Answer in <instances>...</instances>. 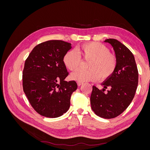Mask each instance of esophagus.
<instances>
[{
    "label": "esophagus",
    "instance_id": "obj_1",
    "mask_svg": "<svg viewBox=\"0 0 150 150\" xmlns=\"http://www.w3.org/2000/svg\"><path fill=\"white\" fill-rule=\"evenodd\" d=\"M77 84H78V86H81L83 84V83H81V82H77Z\"/></svg>",
    "mask_w": 150,
    "mask_h": 150
}]
</instances>
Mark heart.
Here are the masks:
<instances>
[{
  "label": "heart",
  "mask_w": 150,
  "mask_h": 150,
  "mask_svg": "<svg viewBox=\"0 0 150 150\" xmlns=\"http://www.w3.org/2000/svg\"><path fill=\"white\" fill-rule=\"evenodd\" d=\"M77 51L71 50L63 57V62L68 69L74 71L81 66V59L91 60L88 65L89 70H78L71 74V78L78 82L105 80L112 75L117 66V58L110 49L101 43L83 44L77 48ZM80 55H79V54Z\"/></svg>",
  "instance_id": "heart-1"
}]
</instances>
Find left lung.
<instances>
[{"instance_id": "obj_1", "label": "left lung", "mask_w": 150, "mask_h": 150, "mask_svg": "<svg viewBox=\"0 0 150 150\" xmlns=\"http://www.w3.org/2000/svg\"><path fill=\"white\" fill-rule=\"evenodd\" d=\"M104 42L113 47L117 66L102 83V89L93 86L90 102L95 114L111 119L121 114L132 101L138 86V71L133 53L124 44L115 39H108ZM107 88L109 90L104 92Z\"/></svg>"}]
</instances>
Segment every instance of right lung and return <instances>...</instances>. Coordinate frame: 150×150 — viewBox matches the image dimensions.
Returning a JSON list of instances; mask_svg holds the SVG:
<instances>
[{
	"label": "right lung",
	"instance_id": "1",
	"mask_svg": "<svg viewBox=\"0 0 150 150\" xmlns=\"http://www.w3.org/2000/svg\"><path fill=\"white\" fill-rule=\"evenodd\" d=\"M71 44L48 40L36 46L27 58L22 72L24 92L39 115L57 117L70 107L72 93L78 88L76 81H66L68 72L63 62Z\"/></svg>",
	"mask_w": 150,
	"mask_h": 150
}]
</instances>
